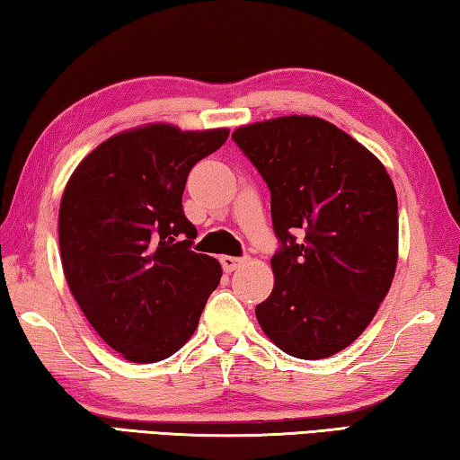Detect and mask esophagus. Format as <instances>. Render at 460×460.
<instances>
[{"label":"esophagus","mask_w":460,"mask_h":460,"mask_svg":"<svg viewBox=\"0 0 460 460\" xmlns=\"http://www.w3.org/2000/svg\"><path fill=\"white\" fill-rule=\"evenodd\" d=\"M243 261H245V258H233V255H221V266H223L225 271L237 270Z\"/></svg>","instance_id":"1"}]
</instances>
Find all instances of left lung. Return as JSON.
<instances>
[{"label": "left lung", "instance_id": "8db88e82", "mask_svg": "<svg viewBox=\"0 0 460 460\" xmlns=\"http://www.w3.org/2000/svg\"><path fill=\"white\" fill-rule=\"evenodd\" d=\"M271 192L282 249L255 316L298 359H326L367 329L398 266V197L377 155L331 121L284 115L233 131ZM294 230L305 235L296 242Z\"/></svg>", "mask_w": 460, "mask_h": 460}]
</instances>
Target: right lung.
Returning a JSON list of instances; mask_svg holds the SVG:
<instances>
[{
  "label": "right lung",
  "instance_id": "add662e5",
  "mask_svg": "<svg viewBox=\"0 0 460 460\" xmlns=\"http://www.w3.org/2000/svg\"><path fill=\"white\" fill-rule=\"evenodd\" d=\"M227 137V128L146 123L101 142L68 178L62 271L93 329L126 361L174 355L221 282V263L190 252L197 229L182 192L190 168Z\"/></svg>",
  "mask_w": 460,
  "mask_h": 460
}]
</instances>
